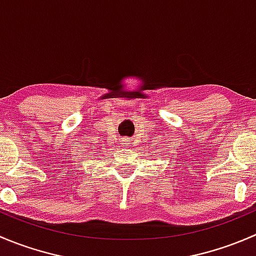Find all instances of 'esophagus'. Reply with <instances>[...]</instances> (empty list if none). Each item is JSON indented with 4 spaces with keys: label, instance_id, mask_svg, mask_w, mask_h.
<instances>
[{
    "label": "esophagus",
    "instance_id": "34e87169",
    "mask_svg": "<svg viewBox=\"0 0 256 256\" xmlns=\"http://www.w3.org/2000/svg\"><path fill=\"white\" fill-rule=\"evenodd\" d=\"M121 142H122V146H128V144H130V138H121Z\"/></svg>",
    "mask_w": 256,
    "mask_h": 256
}]
</instances>
